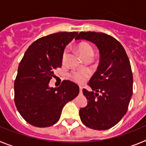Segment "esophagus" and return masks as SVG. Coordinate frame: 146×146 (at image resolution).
<instances>
[{
	"instance_id": "34e87169",
	"label": "esophagus",
	"mask_w": 146,
	"mask_h": 146,
	"mask_svg": "<svg viewBox=\"0 0 146 146\" xmlns=\"http://www.w3.org/2000/svg\"><path fill=\"white\" fill-rule=\"evenodd\" d=\"M82 89H83V87H82V86H80V92L82 93Z\"/></svg>"
}]
</instances>
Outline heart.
<instances>
[{"instance_id":"heart-1","label":"heart","mask_w":146,"mask_h":146,"mask_svg":"<svg viewBox=\"0 0 146 146\" xmlns=\"http://www.w3.org/2000/svg\"><path fill=\"white\" fill-rule=\"evenodd\" d=\"M77 50L80 52V55L84 59L86 58H92L93 55H94V50L91 46L89 44L86 43V42H82L80 44L77 46ZM66 57V52H64V55H63V58L65 60ZM89 72L87 71H82V72H74L72 74V78L74 81L80 83L84 82L86 81V78L88 77Z\"/></svg>"}]
</instances>
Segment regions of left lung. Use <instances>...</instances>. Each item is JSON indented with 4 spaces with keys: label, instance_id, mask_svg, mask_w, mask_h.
<instances>
[{
    "label": "left lung",
    "instance_id": "1",
    "mask_svg": "<svg viewBox=\"0 0 146 146\" xmlns=\"http://www.w3.org/2000/svg\"><path fill=\"white\" fill-rule=\"evenodd\" d=\"M75 39L92 42L100 55L97 70L88 82L93 91L82 90L88 101L80 110L81 121L93 129L112 128L124 116L132 96L133 76L128 56L118 40L106 33L80 32Z\"/></svg>",
    "mask_w": 146,
    "mask_h": 146
}]
</instances>
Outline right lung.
Instances as JSON below:
<instances>
[{"mask_svg": "<svg viewBox=\"0 0 146 146\" xmlns=\"http://www.w3.org/2000/svg\"><path fill=\"white\" fill-rule=\"evenodd\" d=\"M77 32H59L38 38L30 45L19 64L15 81V102L18 112L37 127L54 125L67 102L79 94V86L64 80L58 88L49 86L54 70L61 67L66 46Z\"/></svg>", "mask_w": 146, "mask_h": 146, "instance_id": "right-lung-1", "label": "right lung"}]
</instances>
